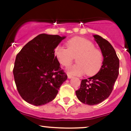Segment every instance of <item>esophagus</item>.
Listing matches in <instances>:
<instances>
[{"mask_svg": "<svg viewBox=\"0 0 131 131\" xmlns=\"http://www.w3.org/2000/svg\"><path fill=\"white\" fill-rule=\"evenodd\" d=\"M68 79H71V78H73V77L70 74H68Z\"/></svg>", "mask_w": 131, "mask_h": 131, "instance_id": "1", "label": "esophagus"}]
</instances>
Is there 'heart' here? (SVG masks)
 I'll return each mask as SVG.
<instances>
[{
	"mask_svg": "<svg viewBox=\"0 0 131 131\" xmlns=\"http://www.w3.org/2000/svg\"><path fill=\"white\" fill-rule=\"evenodd\" d=\"M67 49L58 46L55 50V55L61 64L68 67L76 57L78 64L68 68L69 74L81 76L85 74L91 76L97 73L102 67L103 55L95 49L92 42L80 37H76L68 40Z\"/></svg>",
	"mask_w": 131,
	"mask_h": 131,
	"instance_id": "obj_1",
	"label": "heart"
}]
</instances>
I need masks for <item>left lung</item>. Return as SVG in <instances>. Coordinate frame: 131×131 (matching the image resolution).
<instances>
[{"label": "left lung", "instance_id": "8db88e82", "mask_svg": "<svg viewBox=\"0 0 131 131\" xmlns=\"http://www.w3.org/2000/svg\"><path fill=\"white\" fill-rule=\"evenodd\" d=\"M103 57L102 66L94 76L81 81L80 88L76 91L78 100L89 105L99 104L111 94L119 74V61L108 40L99 35H93Z\"/></svg>", "mask_w": 131, "mask_h": 131}]
</instances>
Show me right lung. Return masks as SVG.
<instances>
[{
	"label": "right lung",
	"instance_id": "right-lung-1",
	"mask_svg": "<svg viewBox=\"0 0 131 131\" xmlns=\"http://www.w3.org/2000/svg\"><path fill=\"white\" fill-rule=\"evenodd\" d=\"M65 38L39 34L16 55L13 71L15 82L19 95L28 103L39 106L52 101L67 79L54 51Z\"/></svg>",
	"mask_w": 131,
	"mask_h": 131
}]
</instances>
